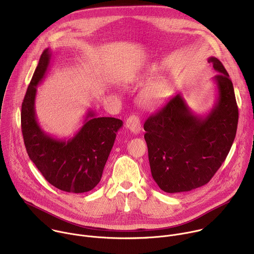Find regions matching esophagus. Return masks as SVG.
I'll return each instance as SVG.
<instances>
[{
	"label": "esophagus",
	"mask_w": 254,
	"mask_h": 254,
	"mask_svg": "<svg viewBox=\"0 0 254 254\" xmlns=\"http://www.w3.org/2000/svg\"><path fill=\"white\" fill-rule=\"evenodd\" d=\"M126 127L127 128L131 131L134 134H137L141 130V126H140V121L137 116H130L127 122H126Z\"/></svg>",
	"instance_id": "1"
}]
</instances>
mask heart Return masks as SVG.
<instances>
[{
    "label": "heart",
    "instance_id": "1",
    "mask_svg": "<svg viewBox=\"0 0 254 254\" xmlns=\"http://www.w3.org/2000/svg\"><path fill=\"white\" fill-rule=\"evenodd\" d=\"M146 75H140L139 78L143 79ZM168 95V85L163 80H157L146 87L140 95L141 102L147 106H153L160 103Z\"/></svg>",
    "mask_w": 254,
    "mask_h": 254
}]
</instances>
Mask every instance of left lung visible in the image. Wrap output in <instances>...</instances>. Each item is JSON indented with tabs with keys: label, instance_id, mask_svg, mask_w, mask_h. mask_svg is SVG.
Listing matches in <instances>:
<instances>
[{
	"label": "left lung",
	"instance_id": "1",
	"mask_svg": "<svg viewBox=\"0 0 254 254\" xmlns=\"http://www.w3.org/2000/svg\"><path fill=\"white\" fill-rule=\"evenodd\" d=\"M208 62L219 72L213 78L218 95L209 114L195 115L178 93L143 125L153 179L167 193L188 192L207 184L235 138L238 107L232 81L216 57Z\"/></svg>",
	"mask_w": 254,
	"mask_h": 254
}]
</instances>
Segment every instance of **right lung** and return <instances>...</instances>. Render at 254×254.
<instances>
[{"mask_svg":"<svg viewBox=\"0 0 254 254\" xmlns=\"http://www.w3.org/2000/svg\"><path fill=\"white\" fill-rule=\"evenodd\" d=\"M51 55L49 48L43 51L22 103L24 143L30 160L52 186L69 193L88 192L99 183L123 122L115 118H98L89 111L73 137L59 139L47 134L36 118L35 98Z\"/></svg>","mask_w":254,"mask_h":254,"instance_id":"1","label":"right lung"}]
</instances>
